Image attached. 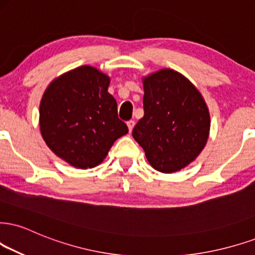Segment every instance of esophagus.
<instances>
[{
	"instance_id": "obj_1",
	"label": "esophagus",
	"mask_w": 255,
	"mask_h": 255,
	"mask_svg": "<svg viewBox=\"0 0 255 255\" xmlns=\"http://www.w3.org/2000/svg\"><path fill=\"white\" fill-rule=\"evenodd\" d=\"M134 124H136V123H134V121H128V132H131V131L133 130V127H134Z\"/></svg>"
}]
</instances>
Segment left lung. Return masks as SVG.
<instances>
[{"label": "left lung", "mask_w": 255, "mask_h": 255, "mask_svg": "<svg viewBox=\"0 0 255 255\" xmlns=\"http://www.w3.org/2000/svg\"><path fill=\"white\" fill-rule=\"evenodd\" d=\"M144 117L133 128L134 140L156 170H181L200 155L209 136L210 116L199 90L174 70L143 79Z\"/></svg>", "instance_id": "left-lung-1"}]
</instances>
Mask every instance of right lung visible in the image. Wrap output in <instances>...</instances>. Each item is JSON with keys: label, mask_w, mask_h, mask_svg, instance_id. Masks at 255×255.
Segmentation results:
<instances>
[{"label": "right lung", "mask_w": 255, "mask_h": 255, "mask_svg": "<svg viewBox=\"0 0 255 255\" xmlns=\"http://www.w3.org/2000/svg\"><path fill=\"white\" fill-rule=\"evenodd\" d=\"M110 78L80 66L49 84L40 103V131L47 146L74 168H94L128 132L108 92Z\"/></svg>", "instance_id": "obj_1"}]
</instances>
